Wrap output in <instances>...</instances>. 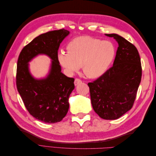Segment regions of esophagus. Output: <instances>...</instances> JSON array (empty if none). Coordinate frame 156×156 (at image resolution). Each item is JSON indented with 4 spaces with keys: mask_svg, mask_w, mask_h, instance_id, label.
<instances>
[{
    "mask_svg": "<svg viewBox=\"0 0 156 156\" xmlns=\"http://www.w3.org/2000/svg\"><path fill=\"white\" fill-rule=\"evenodd\" d=\"M82 83V81L81 79H77V78H76L75 79V81H74V84H75V86H77V85H78V84H81Z\"/></svg>",
    "mask_w": 156,
    "mask_h": 156,
    "instance_id": "34e87169",
    "label": "esophagus"
}]
</instances>
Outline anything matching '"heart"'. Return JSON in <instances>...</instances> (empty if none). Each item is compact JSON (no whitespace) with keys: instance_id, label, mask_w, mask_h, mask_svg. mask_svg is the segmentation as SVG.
Listing matches in <instances>:
<instances>
[{"instance_id":"1","label":"heart","mask_w":156,"mask_h":156,"mask_svg":"<svg viewBox=\"0 0 156 156\" xmlns=\"http://www.w3.org/2000/svg\"><path fill=\"white\" fill-rule=\"evenodd\" d=\"M68 52L60 51L59 62L69 72L73 73L83 67V72L91 79L98 78L109 68L116 55V48L111 41L83 36L71 40Z\"/></svg>"}]
</instances>
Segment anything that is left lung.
<instances>
[{
	"mask_svg": "<svg viewBox=\"0 0 156 156\" xmlns=\"http://www.w3.org/2000/svg\"><path fill=\"white\" fill-rule=\"evenodd\" d=\"M119 44L112 66L88 83L92 105L105 120L119 119L133 105L142 77V66L135 46L116 34H106Z\"/></svg>",
	"mask_w": 156,
	"mask_h": 156,
	"instance_id": "obj_1",
	"label": "left lung"
}]
</instances>
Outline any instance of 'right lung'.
<instances>
[{
  "mask_svg": "<svg viewBox=\"0 0 156 156\" xmlns=\"http://www.w3.org/2000/svg\"><path fill=\"white\" fill-rule=\"evenodd\" d=\"M69 33L62 29L42 34L25 45L18 58L17 90L30 114L45 123H56L64 119L69 109V95L75 88L74 78L61 72L58 58L60 44ZM39 54L48 55L52 59L50 74L43 80L34 79L28 70L27 62Z\"/></svg>",
  "mask_w": 156,
  "mask_h": 156,
  "instance_id": "obj_1",
  "label": "right lung"
}]
</instances>
